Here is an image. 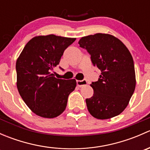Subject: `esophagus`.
<instances>
[{
  "mask_svg": "<svg viewBox=\"0 0 150 150\" xmlns=\"http://www.w3.org/2000/svg\"><path fill=\"white\" fill-rule=\"evenodd\" d=\"M88 84L86 80H83V81H77V86L78 87H82L83 86H86Z\"/></svg>",
  "mask_w": 150,
  "mask_h": 150,
  "instance_id": "obj_1",
  "label": "esophagus"
}]
</instances>
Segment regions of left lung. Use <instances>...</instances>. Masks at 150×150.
<instances>
[{
	"label": "left lung",
	"instance_id": "left-lung-1",
	"mask_svg": "<svg viewBox=\"0 0 150 150\" xmlns=\"http://www.w3.org/2000/svg\"><path fill=\"white\" fill-rule=\"evenodd\" d=\"M78 43L90 54L93 65L101 70L99 80L91 84L93 94L86 99L88 110L100 120L118 115L128 106L136 87L131 53L118 38L109 34L83 37Z\"/></svg>",
	"mask_w": 150,
	"mask_h": 150
}]
</instances>
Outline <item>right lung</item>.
Returning a JSON list of instances; mask_svg holds the SVG:
<instances>
[{
	"mask_svg": "<svg viewBox=\"0 0 150 150\" xmlns=\"http://www.w3.org/2000/svg\"><path fill=\"white\" fill-rule=\"evenodd\" d=\"M75 40L54 35L36 36L27 43L16 60L18 91L37 115L53 118L65 110L76 81L55 78L52 70L59 64L64 50Z\"/></svg>",
	"mask_w": 150,
	"mask_h": 150,
	"instance_id": "1",
	"label": "right lung"
}]
</instances>
